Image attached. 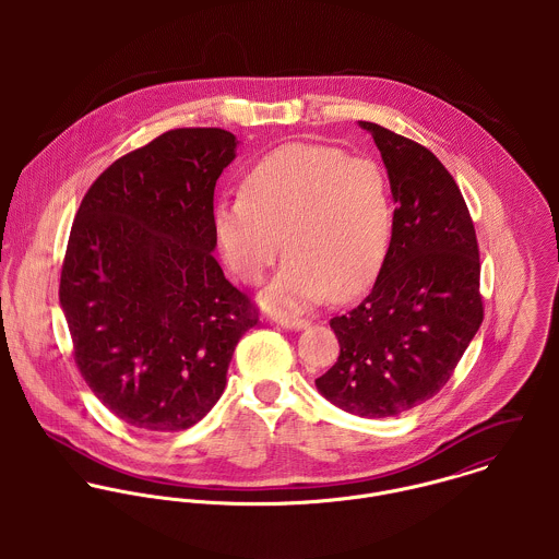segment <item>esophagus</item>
<instances>
[{
  "label": "esophagus",
  "instance_id": "1",
  "mask_svg": "<svg viewBox=\"0 0 559 559\" xmlns=\"http://www.w3.org/2000/svg\"><path fill=\"white\" fill-rule=\"evenodd\" d=\"M273 320H275L277 324H282L284 329H293V331H299V329H306V326H308V320L293 317V314H275Z\"/></svg>",
  "mask_w": 559,
  "mask_h": 559
}]
</instances>
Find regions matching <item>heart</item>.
Returning a JSON list of instances; mask_svg holds the SVG:
<instances>
[{
	"instance_id": "heart-1",
	"label": "heart",
	"mask_w": 559,
	"mask_h": 559,
	"mask_svg": "<svg viewBox=\"0 0 559 559\" xmlns=\"http://www.w3.org/2000/svg\"><path fill=\"white\" fill-rule=\"evenodd\" d=\"M392 222L390 182L374 160L312 144L264 155L245 176L242 195L215 209L222 255L240 282L260 284L282 247L290 253L264 295L273 310L364 290L385 260Z\"/></svg>"
}]
</instances>
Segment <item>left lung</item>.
<instances>
[{
    "instance_id": "8db88e82",
    "label": "left lung",
    "mask_w": 559,
    "mask_h": 559,
    "mask_svg": "<svg viewBox=\"0 0 559 559\" xmlns=\"http://www.w3.org/2000/svg\"><path fill=\"white\" fill-rule=\"evenodd\" d=\"M359 124L381 151L399 206L372 290L329 322L340 357L317 388L348 413L394 417L432 399L478 333V239L441 160L381 124Z\"/></svg>"
}]
</instances>
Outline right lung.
Returning <instances> with one entry per match:
<instances>
[{"label":"right lung","instance_id":"1","mask_svg":"<svg viewBox=\"0 0 559 559\" xmlns=\"http://www.w3.org/2000/svg\"><path fill=\"white\" fill-rule=\"evenodd\" d=\"M235 151L230 131L174 129L114 160L81 200L60 304L83 381L135 428L198 424L258 322L213 258L215 185Z\"/></svg>","mask_w":559,"mask_h":559}]
</instances>
